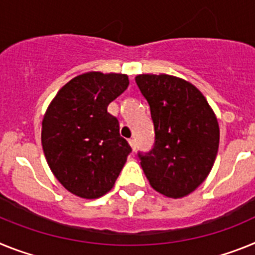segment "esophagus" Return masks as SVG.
<instances>
[{
    "label": "esophagus",
    "mask_w": 255,
    "mask_h": 255,
    "mask_svg": "<svg viewBox=\"0 0 255 255\" xmlns=\"http://www.w3.org/2000/svg\"><path fill=\"white\" fill-rule=\"evenodd\" d=\"M128 142H129V145H130V149H132V151H136V149H137V143H136V140H133V138H132V140H129V141H128Z\"/></svg>",
    "instance_id": "obj_1"
}]
</instances>
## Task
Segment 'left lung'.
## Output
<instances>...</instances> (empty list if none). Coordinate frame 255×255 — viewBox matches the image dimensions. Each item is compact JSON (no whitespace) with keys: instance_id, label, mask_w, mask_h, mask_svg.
Returning a JSON list of instances; mask_svg holds the SVG:
<instances>
[{"instance_id":"left-lung-1","label":"left lung","mask_w":255,"mask_h":255,"mask_svg":"<svg viewBox=\"0 0 255 255\" xmlns=\"http://www.w3.org/2000/svg\"><path fill=\"white\" fill-rule=\"evenodd\" d=\"M136 83L150 105L155 143L138 154L155 191L180 199L204 182L213 168L220 126L204 95L192 83L168 74H138Z\"/></svg>"}]
</instances>
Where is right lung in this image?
I'll use <instances>...</instances> for the list:
<instances>
[{
	"label": "right lung",
	"instance_id": "obj_1",
	"mask_svg": "<svg viewBox=\"0 0 255 255\" xmlns=\"http://www.w3.org/2000/svg\"><path fill=\"white\" fill-rule=\"evenodd\" d=\"M121 73L87 72L70 79L48 105L41 141L51 172L69 192L97 199L109 192L130 146L108 105L127 90Z\"/></svg>",
	"mask_w": 255,
	"mask_h": 255
}]
</instances>
